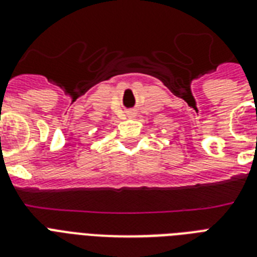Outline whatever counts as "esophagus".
<instances>
[{
    "mask_svg": "<svg viewBox=\"0 0 257 257\" xmlns=\"http://www.w3.org/2000/svg\"><path fill=\"white\" fill-rule=\"evenodd\" d=\"M135 114H136V113H135V112H129L128 113V117H129V118H132V117H135Z\"/></svg>",
    "mask_w": 257,
    "mask_h": 257,
    "instance_id": "34e87169",
    "label": "esophagus"
}]
</instances>
